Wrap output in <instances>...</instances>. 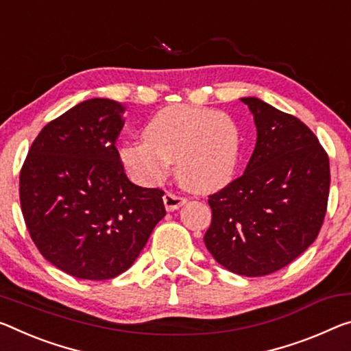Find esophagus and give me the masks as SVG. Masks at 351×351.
<instances>
[{"label": "esophagus", "mask_w": 351, "mask_h": 351, "mask_svg": "<svg viewBox=\"0 0 351 351\" xmlns=\"http://www.w3.org/2000/svg\"><path fill=\"white\" fill-rule=\"evenodd\" d=\"M186 203H187V199L184 197H178L171 192H167L164 195V204H165L167 210H176L178 208H181V206Z\"/></svg>", "instance_id": "34e87169"}]
</instances>
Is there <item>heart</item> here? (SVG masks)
Listing matches in <instances>:
<instances>
[{"label": "heart", "instance_id": "obj_1", "mask_svg": "<svg viewBox=\"0 0 351 351\" xmlns=\"http://www.w3.org/2000/svg\"><path fill=\"white\" fill-rule=\"evenodd\" d=\"M143 141L120 149V159L132 180L154 186L175 160V176L182 187L209 193L232 180L242 148V132L225 112L193 106H167L148 119Z\"/></svg>", "mask_w": 351, "mask_h": 351}]
</instances>
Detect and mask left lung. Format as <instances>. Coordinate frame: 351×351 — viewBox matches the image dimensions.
<instances>
[{
	"label": "left lung",
	"instance_id": "8db88e82",
	"mask_svg": "<svg viewBox=\"0 0 351 351\" xmlns=\"http://www.w3.org/2000/svg\"><path fill=\"white\" fill-rule=\"evenodd\" d=\"M258 141L245 173L209 197L204 245L232 274L264 276L298 258L324 223L330 160L297 117L256 97L241 98Z\"/></svg>",
	"mask_w": 351,
	"mask_h": 351
}]
</instances>
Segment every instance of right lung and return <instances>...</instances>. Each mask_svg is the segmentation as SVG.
<instances>
[{
    "label": "right lung",
    "instance_id": "add662e5",
    "mask_svg": "<svg viewBox=\"0 0 351 351\" xmlns=\"http://www.w3.org/2000/svg\"><path fill=\"white\" fill-rule=\"evenodd\" d=\"M125 106L92 98L38 132L20 173V203L38 252L81 280L115 278L134 264L164 219V192L128 180L115 138Z\"/></svg>",
    "mask_w": 351,
    "mask_h": 351
}]
</instances>
